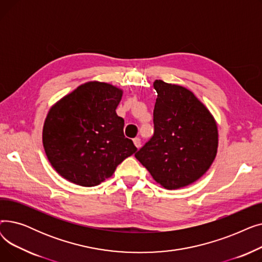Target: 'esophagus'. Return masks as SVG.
Returning <instances> with one entry per match:
<instances>
[{
  "label": "esophagus",
  "instance_id": "obj_1",
  "mask_svg": "<svg viewBox=\"0 0 262 262\" xmlns=\"http://www.w3.org/2000/svg\"><path fill=\"white\" fill-rule=\"evenodd\" d=\"M134 144L136 145L137 148H139V147L141 146V140H140V138H135V139H134Z\"/></svg>",
  "mask_w": 262,
  "mask_h": 262
}]
</instances>
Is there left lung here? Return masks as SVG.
Returning a JSON list of instances; mask_svg holds the SVG:
<instances>
[{"instance_id":"left-lung-1","label":"left lung","mask_w":262,"mask_h":262,"mask_svg":"<svg viewBox=\"0 0 262 262\" xmlns=\"http://www.w3.org/2000/svg\"><path fill=\"white\" fill-rule=\"evenodd\" d=\"M154 88L155 133L135 157L162 188H184L200 180L215 159L216 121L189 89L160 79Z\"/></svg>"}]
</instances>
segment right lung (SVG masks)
Masks as SVG:
<instances>
[{
    "label": "right lung",
    "mask_w": 262,
    "mask_h": 262,
    "mask_svg": "<svg viewBox=\"0 0 262 262\" xmlns=\"http://www.w3.org/2000/svg\"><path fill=\"white\" fill-rule=\"evenodd\" d=\"M123 90L104 81H87L49 110L42 129L46 155L64 180L94 187L113 176L137 147L123 134L116 113Z\"/></svg>",
    "instance_id": "add662e5"
}]
</instances>
